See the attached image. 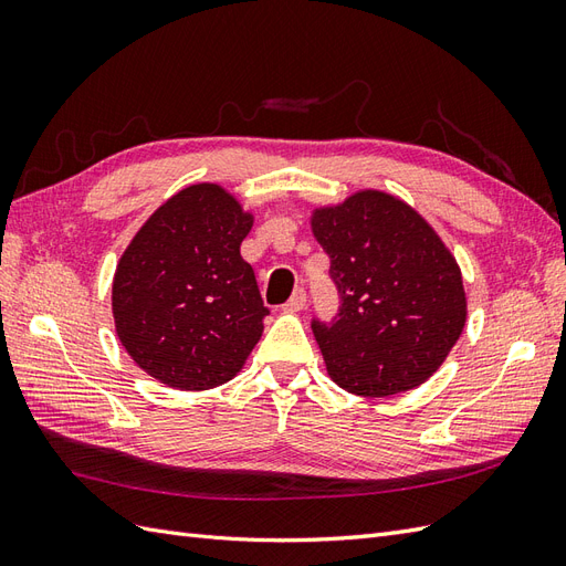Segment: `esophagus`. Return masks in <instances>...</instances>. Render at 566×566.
Here are the masks:
<instances>
[{"label": "esophagus", "mask_w": 566, "mask_h": 566, "mask_svg": "<svg viewBox=\"0 0 566 566\" xmlns=\"http://www.w3.org/2000/svg\"><path fill=\"white\" fill-rule=\"evenodd\" d=\"M304 306H306V290H304V287H297L295 293H293V297H290V300L285 302L283 310H285V312H302Z\"/></svg>", "instance_id": "1"}]
</instances>
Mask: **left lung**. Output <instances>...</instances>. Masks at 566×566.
<instances>
[{"label":"left lung","mask_w":566,"mask_h":566,"mask_svg":"<svg viewBox=\"0 0 566 566\" xmlns=\"http://www.w3.org/2000/svg\"><path fill=\"white\" fill-rule=\"evenodd\" d=\"M312 231L339 295L331 323L312 321L333 382L358 397L422 385L465 328L455 256L410 205L373 188L316 208Z\"/></svg>","instance_id":"obj_1"}]
</instances>
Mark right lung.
Listing matches in <instances>:
<instances>
[{"label":"right lung","mask_w":566,"mask_h":566,"mask_svg":"<svg viewBox=\"0 0 566 566\" xmlns=\"http://www.w3.org/2000/svg\"><path fill=\"white\" fill-rule=\"evenodd\" d=\"M252 221L227 188L193 184L132 238L115 269L113 318L123 347L150 378L200 391L243 368L269 314L241 256Z\"/></svg>","instance_id":"1"}]
</instances>
